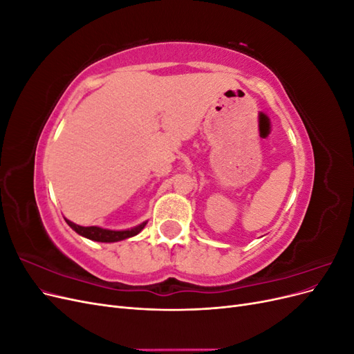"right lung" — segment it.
<instances>
[{
  "instance_id": "add662e5",
  "label": "right lung",
  "mask_w": 354,
  "mask_h": 354,
  "mask_svg": "<svg viewBox=\"0 0 354 354\" xmlns=\"http://www.w3.org/2000/svg\"><path fill=\"white\" fill-rule=\"evenodd\" d=\"M65 221L68 223V226L77 232L81 236L87 238L90 241H95V242H120L128 238H133L136 236L137 233H140L145 226L147 224V221H143L138 224V226H134L131 229H125V230H111V229H103L99 226H88V227H84L80 226V224H75L73 221L65 218Z\"/></svg>"
}]
</instances>
